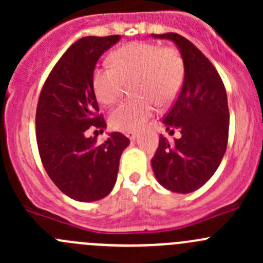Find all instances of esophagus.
Segmentation results:
<instances>
[{"label": "esophagus", "mask_w": 263, "mask_h": 263, "mask_svg": "<svg viewBox=\"0 0 263 263\" xmlns=\"http://www.w3.org/2000/svg\"><path fill=\"white\" fill-rule=\"evenodd\" d=\"M126 136L128 137V139L131 140L132 142H134L135 140L137 139V134H136V132H127V134H126Z\"/></svg>", "instance_id": "34e87169"}]
</instances>
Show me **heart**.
Wrapping results in <instances>:
<instances>
[{
	"mask_svg": "<svg viewBox=\"0 0 263 263\" xmlns=\"http://www.w3.org/2000/svg\"><path fill=\"white\" fill-rule=\"evenodd\" d=\"M112 65L97 66L91 85L98 102L103 105L116 103L131 85L132 99L116 108L109 117L117 131H139L155 112V103L166 104L182 86L184 66L178 50L145 42H134L119 47L110 57Z\"/></svg>",
	"mask_w": 263,
	"mask_h": 263,
	"instance_id": "b5f03b06",
	"label": "heart"
}]
</instances>
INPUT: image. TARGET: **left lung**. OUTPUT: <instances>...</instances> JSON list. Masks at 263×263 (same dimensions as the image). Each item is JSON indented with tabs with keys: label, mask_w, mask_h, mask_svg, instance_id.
I'll use <instances>...</instances> for the list:
<instances>
[{
	"label": "left lung",
	"mask_w": 263,
	"mask_h": 263,
	"mask_svg": "<svg viewBox=\"0 0 263 263\" xmlns=\"http://www.w3.org/2000/svg\"><path fill=\"white\" fill-rule=\"evenodd\" d=\"M151 36L173 42L184 66L181 92L163 119L169 134L178 128L182 136L169 144L166 137L160 135L151 166L156 181L165 190L191 193L214 176L227 151V91L213 63L188 39L177 33Z\"/></svg>",
	"instance_id": "8db88e82"
}]
</instances>
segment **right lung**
I'll return each instance as SVG.
<instances>
[{
  "label": "right lung",
  "mask_w": 263,
  "mask_h": 263,
  "mask_svg": "<svg viewBox=\"0 0 263 263\" xmlns=\"http://www.w3.org/2000/svg\"><path fill=\"white\" fill-rule=\"evenodd\" d=\"M121 39L119 35L85 36L73 43L50 71L36 107L39 155L58 190L80 202L104 198L115 188L119 159L129 140L119 132L104 144L85 131H103L104 118L91 85L98 60Z\"/></svg>",
  "instance_id": "obj_1"
}]
</instances>
